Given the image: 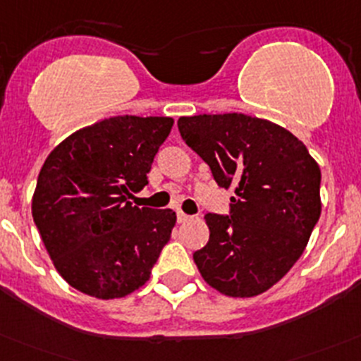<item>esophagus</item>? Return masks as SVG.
Returning <instances> with one entry per match:
<instances>
[{
	"label": "esophagus",
	"instance_id": "34e87169",
	"mask_svg": "<svg viewBox=\"0 0 361 361\" xmlns=\"http://www.w3.org/2000/svg\"><path fill=\"white\" fill-rule=\"evenodd\" d=\"M190 219H191L190 214H186V212H183V211H177V221L178 223H186V221H190Z\"/></svg>",
	"mask_w": 361,
	"mask_h": 361
}]
</instances>
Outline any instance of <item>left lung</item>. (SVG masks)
Segmentation results:
<instances>
[{
	"label": "left lung",
	"instance_id": "left-lung-1",
	"mask_svg": "<svg viewBox=\"0 0 361 361\" xmlns=\"http://www.w3.org/2000/svg\"><path fill=\"white\" fill-rule=\"evenodd\" d=\"M178 131L234 188L230 214H205L209 243L193 253L202 278L225 296L252 298L280 281L307 248L321 216V170L283 127L243 115H195Z\"/></svg>",
	"mask_w": 361,
	"mask_h": 361
}]
</instances>
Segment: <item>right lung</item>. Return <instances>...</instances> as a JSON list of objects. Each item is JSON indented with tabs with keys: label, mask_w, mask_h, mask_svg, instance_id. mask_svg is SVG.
I'll use <instances>...</instances> for the list:
<instances>
[{
	"label": "right lung",
	"mask_w": 361,
	"mask_h": 361,
	"mask_svg": "<svg viewBox=\"0 0 361 361\" xmlns=\"http://www.w3.org/2000/svg\"><path fill=\"white\" fill-rule=\"evenodd\" d=\"M170 116H111L72 133L47 156L32 214L54 267L97 300L135 293L150 278L177 216L129 202L149 184Z\"/></svg>",
	"instance_id": "obj_1"
}]
</instances>
